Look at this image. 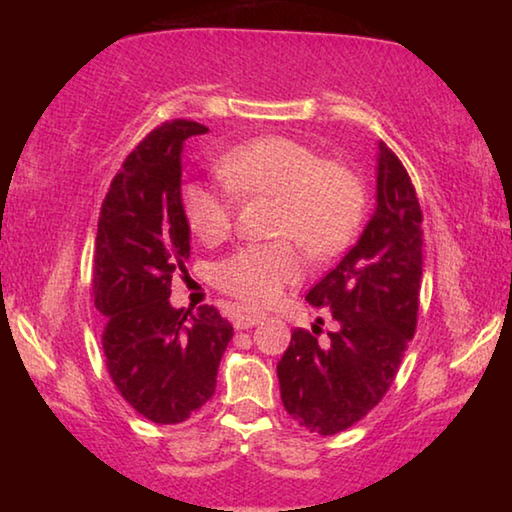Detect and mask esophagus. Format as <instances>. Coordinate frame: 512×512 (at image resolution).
Instances as JSON below:
<instances>
[{"label": "esophagus", "mask_w": 512, "mask_h": 512, "mask_svg": "<svg viewBox=\"0 0 512 512\" xmlns=\"http://www.w3.org/2000/svg\"><path fill=\"white\" fill-rule=\"evenodd\" d=\"M262 320H264V314H259V311H250L246 307H239L235 311V316H232V323H235L237 329H250L257 323H262Z\"/></svg>", "instance_id": "obj_1"}]
</instances>
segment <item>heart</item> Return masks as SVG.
Masks as SVG:
<instances>
[{
	"label": "heart",
	"instance_id": "obj_1",
	"mask_svg": "<svg viewBox=\"0 0 512 512\" xmlns=\"http://www.w3.org/2000/svg\"><path fill=\"white\" fill-rule=\"evenodd\" d=\"M216 176L235 196L275 198L273 235L291 237L311 257H332L350 244L363 216V187L339 162L284 135L250 140L216 160ZM180 207L187 228L203 244H219L232 230L228 196L205 183H185ZM293 241L253 244L214 266V284L246 305H271L302 275Z\"/></svg>",
	"mask_w": 512,
	"mask_h": 512
}]
</instances>
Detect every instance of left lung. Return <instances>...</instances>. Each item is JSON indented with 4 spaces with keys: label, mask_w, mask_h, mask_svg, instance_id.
I'll return each instance as SVG.
<instances>
[{
    "label": "left lung",
    "mask_w": 512,
    "mask_h": 512,
    "mask_svg": "<svg viewBox=\"0 0 512 512\" xmlns=\"http://www.w3.org/2000/svg\"><path fill=\"white\" fill-rule=\"evenodd\" d=\"M375 214L336 268L307 293L336 320L327 341L296 329L277 363L282 404L300 427L334 436L375 409L400 370L418 323L422 212L411 178L377 144ZM323 323V320H318Z\"/></svg>",
    "instance_id": "obj_1"
}]
</instances>
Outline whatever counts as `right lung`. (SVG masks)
I'll return each mask as SVG.
<instances>
[{
    "label": "right lung",
    "mask_w": 512,
    "mask_h": 512,
    "mask_svg": "<svg viewBox=\"0 0 512 512\" xmlns=\"http://www.w3.org/2000/svg\"><path fill=\"white\" fill-rule=\"evenodd\" d=\"M207 128L171 121L128 155L101 205L94 307L106 318L103 354L121 397L158 424L185 422L210 400L232 325L210 305L171 307V277L189 259L180 207L183 146Z\"/></svg>",
    "instance_id": "add662e5"
}]
</instances>
